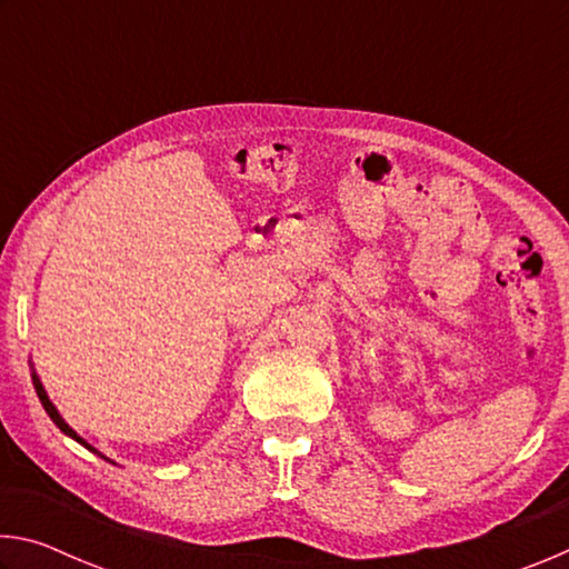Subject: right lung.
Wrapping results in <instances>:
<instances>
[{
  "label": "right lung",
  "instance_id": "obj_1",
  "mask_svg": "<svg viewBox=\"0 0 569 569\" xmlns=\"http://www.w3.org/2000/svg\"><path fill=\"white\" fill-rule=\"evenodd\" d=\"M32 381H34V389H37V397H40V401H42V407H44V411L47 413H50V419L57 423V427H60V431H62V435H67V437H72L74 441H77V445H82V447H88L90 451H94V455H100V451L98 449H94V447H90L88 445V441H84L80 435H77V431L70 427V423H67L62 417H60V411H57L54 409V403L50 401V397H47V391H44V387H42V381L40 379H37V373H32ZM102 457V455H100ZM102 459H108V457H102ZM110 461V459H108Z\"/></svg>",
  "mask_w": 569,
  "mask_h": 569
}]
</instances>
